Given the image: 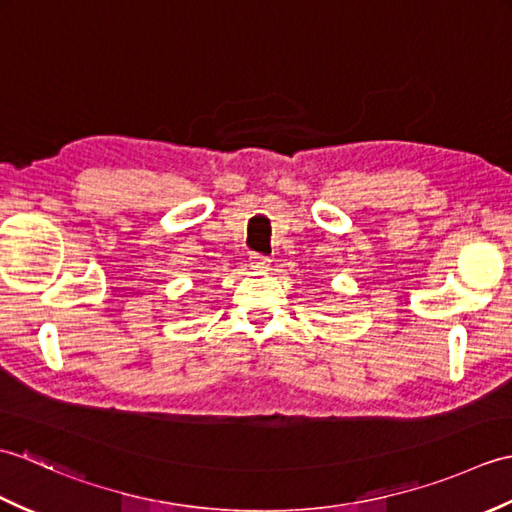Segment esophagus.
Returning a JSON list of instances; mask_svg holds the SVG:
<instances>
[{"label":"esophagus","instance_id":"esophagus-1","mask_svg":"<svg viewBox=\"0 0 512 512\" xmlns=\"http://www.w3.org/2000/svg\"><path fill=\"white\" fill-rule=\"evenodd\" d=\"M268 262H270V259L266 255H259V253L250 255V266H253V268L264 270V268H268Z\"/></svg>","mask_w":512,"mask_h":512}]
</instances>
